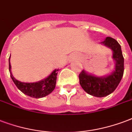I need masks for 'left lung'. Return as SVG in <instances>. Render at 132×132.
Returning <instances> with one entry per match:
<instances>
[{
  "label": "left lung",
  "mask_w": 132,
  "mask_h": 132,
  "mask_svg": "<svg viewBox=\"0 0 132 132\" xmlns=\"http://www.w3.org/2000/svg\"><path fill=\"white\" fill-rule=\"evenodd\" d=\"M102 44L113 50V58L116 62L115 71L104 77L88 75L84 70L79 75V84L82 88L89 95L98 97H105L113 93L121 81L124 73V57L120 45L116 39L109 37Z\"/></svg>",
  "instance_id": "left-lung-1"
}]
</instances>
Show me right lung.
<instances>
[{"label": "right lung", "mask_w": 132, "mask_h": 132, "mask_svg": "<svg viewBox=\"0 0 132 132\" xmlns=\"http://www.w3.org/2000/svg\"><path fill=\"white\" fill-rule=\"evenodd\" d=\"M9 70L11 74L10 77L13 80V82L22 93L30 97L40 98L49 95L55 89L56 86L57 71L59 70L58 69L55 70L47 78L35 83H24V82H19L17 79H15L11 73V65L10 62H9Z\"/></svg>", "instance_id": "add662e5"}]
</instances>
